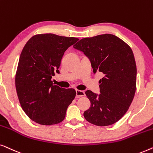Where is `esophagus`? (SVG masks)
<instances>
[{
	"mask_svg": "<svg viewBox=\"0 0 153 153\" xmlns=\"http://www.w3.org/2000/svg\"><path fill=\"white\" fill-rule=\"evenodd\" d=\"M85 95L84 91H81V90H76V98H80L82 96H84Z\"/></svg>",
	"mask_w": 153,
	"mask_h": 153,
	"instance_id": "obj_1",
	"label": "esophagus"
}]
</instances>
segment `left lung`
I'll return each instance as SVG.
<instances>
[{
	"instance_id": "8db88e82",
	"label": "left lung",
	"mask_w": 153,
	"mask_h": 153,
	"mask_svg": "<svg viewBox=\"0 0 153 153\" xmlns=\"http://www.w3.org/2000/svg\"><path fill=\"white\" fill-rule=\"evenodd\" d=\"M74 48L89 58L94 74L104 75L99 81L100 94L85 92L91 106L84 117L98 126L115 123L128 111L136 91L137 66L132 49L111 34L84 38Z\"/></svg>"
}]
</instances>
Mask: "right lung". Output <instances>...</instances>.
I'll return each instance as SVG.
<instances>
[{"label": "right lung", "mask_w": 153, "mask_h": 153, "mask_svg": "<svg viewBox=\"0 0 153 153\" xmlns=\"http://www.w3.org/2000/svg\"><path fill=\"white\" fill-rule=\"evenodd\" d=\"M75 37L42 34L33 36L23 47L15 77L21 106L31 120L41 125L57 124L76 95L74 89L53 85L51 81Z\"/></svg>", "instance_id": "add662e5"}]
</instances>
